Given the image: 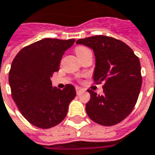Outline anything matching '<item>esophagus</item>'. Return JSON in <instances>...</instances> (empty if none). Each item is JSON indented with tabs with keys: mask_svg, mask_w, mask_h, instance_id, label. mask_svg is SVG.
<instances>
[{
	"mask_svg": "<svg viewBox=\"0 0 155 155\" xmlns=\"http://www.w3.org/2000/svg\"><path fill=\"white\" fill-rule=\"evenodd\" d=\"M85 90L83 89V88H80V87H76V92H77V94H80L81 93H83Z\"/></svg>",
	"mask_w": 155,
	"mask_h": 155,
	"instance_id": "obj_1",
	"label": "esophagus"
}]
</instances>
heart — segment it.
<instances>
[{
	"mask_svg": "<svg viewBox=\"0 0 155 155\" xmlns=\"http://www.w3.org/2000/svg\"><path fill=\"white\" fill-rule=\"evenodd\" d=\"M75 51H76V53H77L78 57H79V56L83 55L84 53H86V52H87L90 50L87 48V47H85V46H77L76 49H75Z\"/></svg>",
	"mask_w": 155,
	"mask_h": 155,
	"instance_id": "1",
	"label": "heart"
}]
</instances>
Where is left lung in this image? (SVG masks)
Segmentation results:
<instances>
[{
    "label": "left lung",
    "instance_id": "1",
    "mask_svg": "<svg viewBox=\"0 0 155 155\" xmlns=\"http://www.w3.org/2000/svg\"><path fill=\"white\" fill-rule=\"evenodd\" d=\"M94 51L95 67L93 78L104 83V94L88 90L86 105L88 117L103 126H113L127 118L137 104L142 86L139 59L125 43L106 35L77 41Z\"/></svg>",
    "mask_w": 155,
    "mask_h": 155
}]
</instances>
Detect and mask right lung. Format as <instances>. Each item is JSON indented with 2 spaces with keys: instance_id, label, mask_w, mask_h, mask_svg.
<instances>
[{
  "instance_id": "right-lung-1",
  "label": "right lung",
  "mask_w": 155,
  "mask_h": 155,
  "mask_svg": "<svg viewBox=\"0 0 155 155\" xmlns=\"http://www.w3.org/2000/svg\"><path fill=\"white\" fill-rule=\"evenodd\" d=\"M75 41L45 38L24 47L12 61L9 74L11 95L21 114L34 126L52 127L68 113L76 89L72 85L62 90L53 87L51 78Z\"/></svg>"
}]
</instances>
